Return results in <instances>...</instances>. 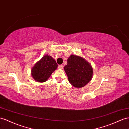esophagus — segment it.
Returning <instances> with one entry per match:
<instances>
[{
    "label": "esophagus",
    "mask_w": 129,
    "mask_h": 129,
    "mask_svg": "<svg viewBox=\"0 0 129 129\" xmlns=\"http://www.w3.org/2000/svg\"><path fill=\"white\" fill-rule=\"evenodd\" d=\"M58 68H59V69H61V70H62V69H63V68H64V66L62 65H59Z\"/></svg>",
    "instance_id": "esophagus-1"
}]
</instances>
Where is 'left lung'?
Masks as SVG:
<instances>
[{
  "label": "left lung",
  "mask_w": 129,
  "mask_h": 129,
  "mask_svg": "<svg viewBox=\"0 0 129 129\" xmlns=\"http://www.w3.org/2000/svg\"><path fill=\"white\" fill-rule=\"evenodd\" d=\"M64 70L69 82L76 88L84 87L89 82L93 75V67L84 58L71 54L68 59Z\"/></svg>",
  "instance_id": "1"
}]
</instances>
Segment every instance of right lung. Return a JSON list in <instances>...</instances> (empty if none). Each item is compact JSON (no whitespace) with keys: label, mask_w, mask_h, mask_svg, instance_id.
<instances>
[{"label":"right lung","mask_w":129,"mask_h":129,"mask_svg":"<svg viewBox=\"0 0 129 129\" xmlns=\"http://www.w3.org/2000/svg\"><path fill=\"white\" fill-rule=\"evenodd\" d=\"M57 68L58 65L54 59L51 56L46 54L33 66L31 76L35 81L43 83L47 81Z\"/></svg>","instance_id":"1"}]
</instances>
